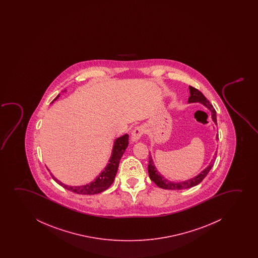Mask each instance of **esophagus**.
<instances>
[{
    "instance_id": "34e87169",
    "label": "esophagus",
    "mask_w": 258,
    "mask_h": 258,
    "mask_svg": "<svg viewBox=\"0 0 258 258\" xmlns=\"http://www.w3.org/2000/svg\"><path fill=\"white\" fill-rule=\"evenodd\" d=\"M145 133V128L142 127V126H139V127H135L134 131L132 132V134H131V141L133 142H138L140 138H141L142 136L144 135Z\"/></svg>"
}]
</instances>
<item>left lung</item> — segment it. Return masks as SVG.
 <instances>
[{
  "instance_id": "1",
  "label": "left lung",
  "mask_w": 258,
  "mask_h": 258,
  "mask_svg": "<svg viewBox=\"0 0 258 258\" xmlns=\"http://www.w3.org/2000/svg\"><path fill=\"white\" fill-rule=\"evenodd\" d=\"M189 93L190 96L187 99L188 103H201L202 105L208 108L211 111L212 114V119L213 122L217 125V116H216V111L212 104H210L209 100L205 98V95L202 93L200 91H198V89L194 88L192 86H189ZM216 140H219V135L216 136ZM217 155V153H215ZM215 161V156H213V159H212L211 163L209 164V166L203 170L201 173H198L197 176L191 178L189 180H184L180 182H173L171 180H167L162 174H160L158 169L156 168L154 162L152 160V156L149 157V165H148V173L150 179L158 186V187L164 188V189H184V188H189V187L197 186L198 184L200 183L202 180L205 179V176L208 174L210 170L212 169V166L214 165Z\"/></svg>"
}]
</instances>
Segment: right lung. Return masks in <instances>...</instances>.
I'll use <instances>...</instances> for the list:
<instances>
[{"instance_id": "1", "label": "right lung", "mask_w": 258, "mask_h": 258, "mask_svg": "<svg viewBox=\"0 0 258 258\" xmlns=\"http://www.w3.org/2000/svg\"><path fill=\"white\" fill-rule=\"evenodd\" d=\"M64 92H66V91H64ZM59 97H60V94L53 99V101L56 100ZM127 145H128V135H123L120 138L115 139V141L113 143V151L111 153V157H110L107 165L101 171V173L96 177L95 180H92V182H90V183L82 185V186H69V185L62 183L60 180L56 179L51 173L52 178L61 187H63L68 190L77 193V194L94 195L101 193L103 191L107 189L113 183L115 175H116L120 159L123 155L125 150L127 149Z\"/></svg>"}]
</instances>
